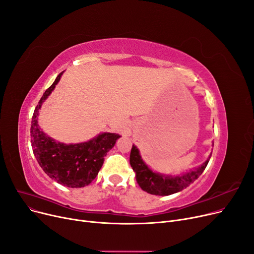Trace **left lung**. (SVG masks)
<instances>
[{
  "label": "left lung",
  "instance_id": "8db88e82",
  "mask_svg": "<svg viewBox=\"0 0 254 254\" xmlns=\"http://www.w3.org/2000/svg\"><path fill=\"white\" fill-rule=\"evenodd\" d=\"M209 161L210 156L203 165L195 168L194 171L186 173V174L179 176H166L152 172L145 165L135 145H132L129 155V163L132 170L136 173V180L140 188L148 193L155 195H169L186 189L202 174Z\"/></svg>",
  "mask_w": 254,
  "mask_h": 254
}]
</instances>
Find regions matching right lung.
Returning a JSON list of instances; mask_svg holds the SVG:
<instances>
[{"label":"right lung","instance_id":"right-lung-1","mask_svg":"<svg viewBox=\"0 0 254 254\" xmlns=\"http://www.w3.org/2000/svg\"><path fill=\"white\" fill-rule=\"evenodd\" d=\"M62 74L63 72L45 90L35 108L31 126L32 148L40 167L51 179L68 188H83L97 177L104 157L120 136L103 132L87 142L68 145L46 136L38 125L39 110L59 83Z\"/></svg>","mask_w":254,"mask_h":254}]
</instances>
